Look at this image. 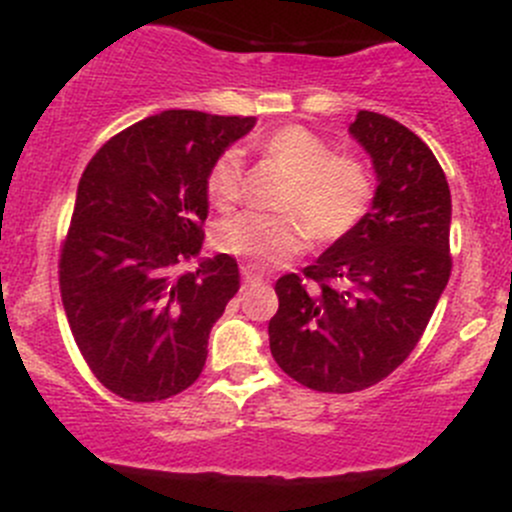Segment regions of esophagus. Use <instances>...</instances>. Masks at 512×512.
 <instances>
[{
  "label": "esophagus",
  "mask_w": 512,
  "mask_h": 512,
  "mask_svg": "<svg viewBox=\"0 0 512 512\" xmlns=\"http://www.w3.org/2000/svg\"><path fill=\"white\" fill-rule=\"evenodd\" d=\"M242 282H245V285H257V282H265V277H262L255 267L245 265L242 267Z\"/></svg>",
  "instance_id": "esophagus-1"
}]
</instances>
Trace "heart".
Masks as SVG:
<instances>
[{
  "label": "heart",
  "instance_id": "heart-1",
  "mask_svg": "<svg viewBox=\"0 0 512 512\" xmlns=\"http://www.w3.org/2000/svg\"><path fill=\"white\" fill-rule=\"evenodd\" d=\"M265 163L287 180L277 210L287 215H235L215 227V247L255 267L292 260L307 242L334 245L364 223L374 200V175L356 156H337L334 146L302 126H285L257 143ZM205 190L215 208L227 210L242 198V168L235 151L210 165Z\"/></svg>",
  "mask_w": 512,
  "mask_h": 512
}]
</instances>
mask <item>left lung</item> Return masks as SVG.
I'll use <instances>...</instances> for the list:
<instances>
[{
	"instance_id": "left-lung-1",
	"label": "left lung",
	"mask_w": 512,
	"mask_h": 512,
	"mask_svg": "<svg viewBox=\"0 0 512 512\" xmlns=\"http://www.w3.org/2000/svg\"><path fill=\"white\" fill-rule=\"evenodd\" d=\"M349 133L379 180L369 215L304 277L277 280L267 327L280 369L324 394L369 389L404 364L451 277V190L431 148L374 111Z\"/></svg>"
}]
</instances>
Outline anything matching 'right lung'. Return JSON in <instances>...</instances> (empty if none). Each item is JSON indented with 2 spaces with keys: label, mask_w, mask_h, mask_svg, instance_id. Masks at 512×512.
I'll return each mask as SVG.
<instances>
[{
  "label": "right lung",
  "mask_w": 512,
  "mask_h": 512,
  "mask_svg": "<svg viewBox=\"0 0 512 512\" xmlns=\"http://www.w3.org/2000/svg\"><path fill=\"white\" fill-rule=\"evenodd\" d=\"M252 116L163 111L103 143L76 190L59 260L66 319L94 376L126 401L188 389L240 289L235 257L200 260L210 165Z\"/></svg>",
  "instance_id": "right-lung-1"
}]
</instances>
